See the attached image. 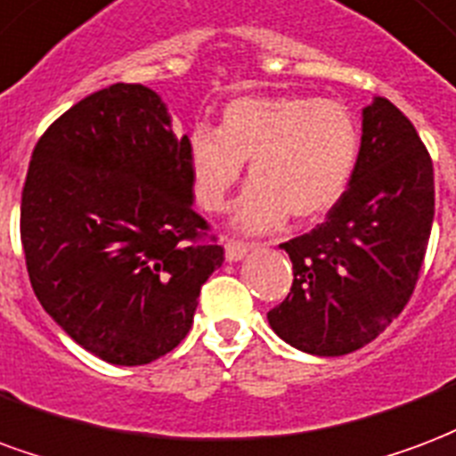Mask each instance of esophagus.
<instances>
[{"label": "esophagus", "mask_w": 456, "mask_h": 456, "mask_svg": "<svg viewBox=\"0 0 456 456\" xmlns=\"http://www.w3.org/2000/svg\"><path fill=\"white\" fill-rule=\"evenodd\" d=\"M248 248H251L248 244H241V241H232V239H229L227 244H224V258H227L229 263L241 261V258L248 254Z\"/></svg>", "instance_id": "34e87169"}]
</instances>
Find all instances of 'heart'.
I'll list each match as a JSON object with an SVG mask.
<instances>
[{
  "mask_svg": "<svg viewBox=\"0 0 456 456\" xmlns=\"http://www.w3.org/2000/svg\"><path fill=\"white\" fill-rule=\"evenodd\" d=\"M357 127L348 108L312 96H239L219 127L198 123L185 137L195 198L219 210L248 164V185L232 212L248 234L278 229L288 215L312 222L340 200L355 168Z\"/></svg>",
  "mask_w": 456,
  "mask_h": 456,
  "instance_id": "b5f03b06",
  "label": "heart"
}]
</instances>
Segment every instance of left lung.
I'll return each mask as SVG.
<instances>
[{
  "mask_svg": "<svg viewBox=\"0 0 456 456\" xmlns=\"http://www.w3.org/2000/svg\"><path fill=\"white\" fill-rule=\"evenodd\" d=\"M435 215L433 161L391 101L362 108L348 188L309 234L280 244L292 289L268 323L292 348L348 355L389 326L413 295Z\"/></svg>",
  "mask_w": 456,
  "mask_h": 456,
  "instance_id": "left-lung-1",
  "label": "left lung"
}]
</instances>
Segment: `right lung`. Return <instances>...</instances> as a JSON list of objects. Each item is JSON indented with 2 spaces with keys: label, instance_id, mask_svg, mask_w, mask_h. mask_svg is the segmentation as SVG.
I'll return each mask as SVG.
<instances>
[{
  "label": "right lung",
  "instance_id": "obj_1",
  "mask_svg": "<svg viewBox=\"0 0 456 456\" xmlns=\"http://www.w3.org/2000/svg\"><path fill=\"white\" fill-rule=\"evenodd\" d=\"M157 91L113 84L40 137L21 198V244L43 309L91 355L147 365L193 326L224 261L202 244L193 178Z\"/></svg>",
  "mask_w": 456,
  "mask_h": 456
}]
</instances>
